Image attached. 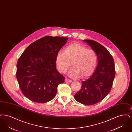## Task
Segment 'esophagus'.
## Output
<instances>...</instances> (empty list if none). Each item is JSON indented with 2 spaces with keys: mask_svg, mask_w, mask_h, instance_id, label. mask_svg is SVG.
<instances>
[{
  "mask_svg": "<svg viewBox=\"0 0 132 132\" xmlns=\"http://www.w3.org/2000/svg\"><path fill=\"white\" fill-rule=\"evenodd\" d=\"M65 81L66 82H72V81H71V80H69V79H67V78H66V79H65Z\"/></svg>",
  "mask_w": 132,
  "mask_h": 132,
  "instance_id": "obj_1",
  "label": "esophagus"
}]
</instances>
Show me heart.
Here are the masks:
<instances>
[{
	"label": "heart",
	"instance_id": "1",
	"mask_svg": "<svg viewBox=\"0 0 132 132\" xmlns=\"http://www.w3.org/2000/svg\"><path fill=\"white\" fill-rule=\"evenodd\" d=\"M55 63L58 70L65 73L71 66L68 75L76 78L81 76L82 78L91 75L97 64V57L94 50L79 44L68 45L64 51L59 50L57 53Z\"/></svg>",
	"mask_w": 132,
	"mask_h": 132
}]
</instances>
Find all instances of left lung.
<instances>
[{
    "instance_id": "8db88e82",
    "label": "left lung",
    "mask_w": 132,
    "mask_h": 132,
    "mask_svg": "<svg viewBox=\"0 0 132 132\" xmlns=\"http://www.w3.org/2000/svg\"><path fill=\"white\" fill-rule=\"evenodd\" d=\"M83 42L96 52L98 64L92 76L82 82V88L74 98L82 104L91 105L102 101L109 93L115 76L114 61L106 48L98 43L90 39Z\"/></svg>"
}]
</instances>
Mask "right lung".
Instances as JSON below:
<instances>
[{
    "label": "right lung",
    "instance_id": "right-lung-1",
    "mask_svg": "<svg viewBox=\"0 0 132 132\" xmlns=\"http://www.w3.org/2000/svg\"><path fill=\"white\" fill-rule=\"evenodd\" d=\"M68 38L46 36L29 45L18 60L16 77L20 88L29 100L45 103L56 95L64 77L57 70V52Z\"/></svg>",
    "mask_w": 132,
    "mask_h": 132
}]
</instances>
